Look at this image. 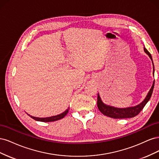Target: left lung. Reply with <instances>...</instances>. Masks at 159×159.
Here are the masks:
<instances>
[{
	"mask_svg": "<svg viewBox=\"0 0 159 159\" xmlns=\"http://www.w3.org/2000/svg\"><path fill=\"white\" fill-rule=\"evenodd\" d=\"M144 50H145L146 54L148 55V56L150 57V58L152 60V56L150 54V52H149L145 48H144ZM153 74H154V71H153ZM154 85H155V81H154L152 87L150 91H148L146 98L141 103L137 105L135 107H129V108L119 109V108H115L111 106H108V105H105L102 102L99 94H98L97 104H98V109L100 111V112L102 114H103L104 115H105V116H107L114 119H125V118H131V117H135L136 115H137L144 108V107L145 106L147 103L148 102V100L150 99L153 91Z\"/></svg>",
	"mask_w": 159,
	"mask_h": 159,
	"instance_id": "obj_1",
	"label": "left lung"
}]
</instances>
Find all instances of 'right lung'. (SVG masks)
I'll return each mask as SVG.
<instances>
[{
  "label": "right lung",
  "mask_w": 159,
  "mask_h": 159,
  "mask_svg": "<svg viewBox=\"0 0 159 159\" xmlns=\"http://www.w3.org/2000/svg\"><path fill=\"white\" fill-rule=\"evenodd\" d=\"M69 109L70 108H68V109H67L66 111H65L64 113H62L60 115H56V116H53V117H46V118H40V117H32V116H30V115H28L29 116L34 119V120H36V121H42V122H52V121H57V120H59V119H61L62 118H64L66 115H67V113H68L69 111Z\"/></svg>",
  "instance_id": "add662e5"
}]
</instances>
